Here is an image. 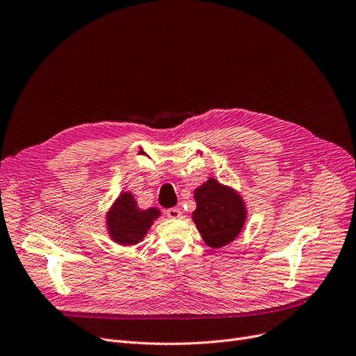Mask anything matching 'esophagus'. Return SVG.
<instances>
[{
    "mask_svg": "<svg viewBox=\"0 0 356 356\" xmlns=\"http://www.w3.org/2000/svg\"><path fill=\"white\" fill-rule=\"evenodd\" d=\"M165 213H166V216H168L169 218H179V217L182 216V211H181L179 209H177V207L168 209Z\"/></svg>",
    "mask_w": 356,
    "mask_h": 356,
    "instance_id": "obj_1",
    "label": "esophagus"
}]
</instances>
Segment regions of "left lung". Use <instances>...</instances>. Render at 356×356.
Wrapping results in <instances>:
<instances>
[{"label":"left lung","mask_w":356,"mask_h":356,"mask_svg":"<svg viewBox=\"0 0 356 356\" xmlns=\"http://www.w3.org/2000/svg\"><path fill=\"white\" fill-rule=\"evenodd\" d=\"M197 209L193 220L207 246L217 249L233 242L246 222L242 197L214 178L194 191Z\"/></svg>","instance_id":"left-lung-1"}]
</instances>
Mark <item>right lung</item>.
I'll list each match as a JSON object with an SVG mask.
<instances>
[{"label": "right lung", "instance_id": "right-lung-1", "mask_svg": "<svg viewBox=\"0 0 356 356\" xmlns=\"http://www.w3.org/2000/svg\"><path fill=\"white\" fill-rule=\"evenodd\" d=\"M159 216L158 209L142 210L131 193H122L106 216L110 238L118 245H138Z\"/></svg>", "mask_w": 356, "mask_h": 356}]
</instances>
